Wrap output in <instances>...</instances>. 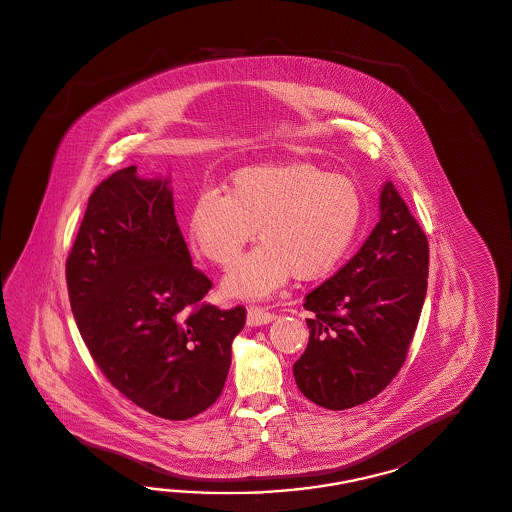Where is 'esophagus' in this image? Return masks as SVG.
Wrapping results in <instances>:
<instances>
[{"mask_svg": "<svg viewBox=\"0 0 512 512\" xmlns=\"http://www.w3.org/2000/svg\"><path fill=\"white\" fill-rule=\"evenodd\" d=\"M276 318V315L268 309H264L261 305H251L248 309V324L249 326H261V324H268Z\"/></svg>", "mask_w": 512, "mask_h": 512, "instance_id": "34e87169", "label": "esophagus"}]
</instances>
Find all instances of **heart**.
Returning <instances> with one entry per match:
<instances>
[{
	"label": "heart",
	"instance_id": "obj_1",
	"mask_svg": "<svg viewBox=\"0 0 512 512\" xmlns=\"http://www.w3.org/2000/svg\"><path fill=\"white\" fill-rule=\"evenodd\" d=\"M363 199L356 182L320 167L291 162L238 169L227 192L207 188L188 214L199 255L229 270L255 236L263 242L225 279V292L264 298L289 276L330 274L360 227Z\"/></svg>",
	"mask_w": 512,
	"mask_h": 512
}]
</instances>
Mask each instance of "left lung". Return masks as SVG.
I'll return each instance as SVG.
<instances>
[{
    "label": "left lung",
    "instance_id": "obj_1",
    "mask_svg": "<svg viewBox=\"0 0 512 512\" xmlns=\"http://www.w3.org/2000/svg\"><path fill=\"white\" fill-rule=\"evenodd\" d=\"M429 240L393 182L380 221L348 263L305 296L309 343L292 371L311 402L346 410L399 374L427 294Z\"/></svg>",
    "mask_w": 512,
    "mask_h": 512
}]
</instances>
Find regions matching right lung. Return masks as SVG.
<instances>
[{"instance_id":"obj_1","label":"right lung","mask_w":512,"mask_h":512,"mask_svg":"<svg viewBox=\"0 0 512 512\" xmlns=\"http://www.w3.org/2000/svg\"><path fill=\"white\" fill-rule=\"evenodd\" d=\"M65 274L83 343L128 401L171 421L216 402L246 307L203 300L212 281L192 264L167 180L136 166L102 180Z\"/></svg>"}]
</instances>
